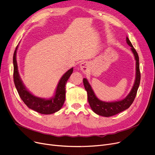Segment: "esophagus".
I'll return each mask as SVG.
<instances>
[{
  "label": "esophagus",
  "instance_id": "34e87169",
  "mask_svg": "<svg viewBox=\"0 0 155 155\" xmlns=\"http://www.w3.org/2000/svg\"><path fill=\"white\" fill-rule=\"evenodd\" d=\"M88 64L86 61H82L80 64V70H82L83 72H87L88 70Z\"/></svg>",
  "mask_w": 155,
  "mask_h": 155
}]
</instances>
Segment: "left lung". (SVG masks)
I'll list each match as a JSON object with an SVG mask.
<instances>
[{"instance_id":"8db88e82","label":"left lung","mask_w":155,"mask_h":155,"mask_svg":"<svg viewBox=\"0 0 155 155\" xmlns=\"http://www.w3.org/2000/svg\"><path fill=\"white\" fill-rule=\"evenodd\" d=\"M127 43L129 46H131V51H133L134 58L136 60V79L134 84V85L131 89V92L126 96L125 99L116 102H104L100 101L95 96L92 88L89 84L88 80L86 78L83 79V82L85 87V90L87 92L88 101L90 106L92 110L99 116L104 117H110L114 116L118 113L124 111V110L128 109L131 105L133 104L136 94L138 87L140 86V79H141V73L140 70V63H139V56H138L137 53L133 45L131 44L128 38H126Z\"/></svg>"}]
</instances>
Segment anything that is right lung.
I'll list each match as a JSON object with an SVG mask.
<instances>
[{
  "instance_id": "right-lung-1",
  "label": "right lung",
  "mask_w": 155,
  "mask_h": 155,
  "mask_svg": "<svg viewBox=\"0 0 155 155\" xmlns=\"http://www.w3.org/2000/svg\"><path fill=\"white\" fill-rule=\"evenodd\" d=\"M18 48V46L16 47L13 56V78L15 88L21 99L29 109L42 114H51L58 111L62 107L65 101V92H66L65 85L73 73V68H70L62 76L57 86L55 95L53 97L50 99L39 98L31 94L27 90L20 78L17 60H16V52H17Z\"/></svg>"
}]
</instances>
